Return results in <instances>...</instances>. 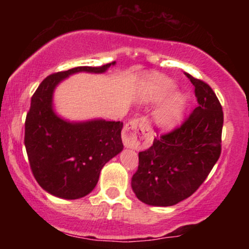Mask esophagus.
<instances>
[{"label":"esophagus","instance_id":"34e87169","mask_svg":"<svg viewBox=\"0 0 249 249\" xmlns=\"http://www.w3.org/2000/svg\"><path fill=\"white\" fill-rule=\"evenodd\" d=\"M148 130H150V124L145 117H141V118H136L128 122L124 126L122 134L125 147L138 148L141 145L142 134H145Z\"/></svg>","mask_w":249,"mask_h":249}]
</instances>
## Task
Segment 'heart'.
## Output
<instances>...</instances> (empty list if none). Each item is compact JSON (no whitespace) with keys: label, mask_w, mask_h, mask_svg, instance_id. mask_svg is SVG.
I'll return each instance as SVG.
<instances>
[{"label":"heart","mask_w":249,"mask_h":249,"mask_svg":"<svg viewBox=\"0 0 249 249\" xmlns=\"http://www.w3.org/2000/svg\"><path fill=\"white\" fill-rule=\"evenodd\" d=\"M174 90V84L164 77H154L152 83L144 92V101L147 103H158L170 95ZM186 108V97L182 93H177L167 99L156 111L154 119L159 126L171 128L181 119Z\"/></svg>","instance_id":"b5f03b06"}]
</instances>
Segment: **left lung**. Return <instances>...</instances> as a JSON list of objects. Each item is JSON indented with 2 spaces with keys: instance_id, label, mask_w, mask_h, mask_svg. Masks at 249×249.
I'll list each match as a JSON object with an SVG mask.
<instances>
[{
  "instance_id": "8db88e82",
  "label": "left lung",
  "mask_w": 249,
  "mask_h": 249,
  "mask_svg": "<svg viewBox=\"0 0 249 249\" xmlns=\"http://www.w3.org/2000/svg\"><path fill=\"white\" fill-rule=\"evenodd\" d=\"M198 105L179 127L157 137L139 152L131 186L137 198L152 206H173L200 187L221 153L224 112L207 83L185 72Z\"/></svg>"
}]
</instances>
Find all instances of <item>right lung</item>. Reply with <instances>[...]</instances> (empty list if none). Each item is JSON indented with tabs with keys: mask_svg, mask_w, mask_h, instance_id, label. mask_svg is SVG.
Returning <instances> with one entry per match:
<instances>
[{
	"mask_svg": "<svg viewBox=\"0 0 249 249\" xmlns=\"http://www.w3.org/2000/svg\"><path fill=\"white\" fill-rule=\"evenodd\" d=\"M115 64L53 73L31 97L25 118V150L36 181L53 196L69 200L88 196L96 187L103 166L123 150L122 122L64 121L53 108V90L72 73H103Z\"/></svg>",
	"mask_w": 249,
	"mask_h": 249,
	"instance_id": "right-lung-1",
	"label": "right lung"
}]
</instances>
